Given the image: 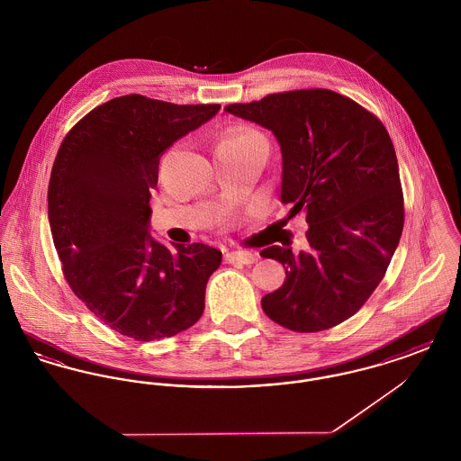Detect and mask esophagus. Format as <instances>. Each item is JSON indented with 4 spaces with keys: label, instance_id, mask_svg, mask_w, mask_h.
Instances as JSON below:
<instances>
[{
    "label": "esophagus",
    "instance_id": "obj_1",
    "mask_svg": "<svg viewBox=\"0 0 461 461\" xmlns=\"http://www.w3.org/2000/svg\"><path fill=\"white\" fill-rule=\"evenodd\" d=\"M224 261L228 264H254L258 261V254L250 250H239V252H226Z\"/></svg>",
    "mask_w": 461,
    "mask_h": 461
}]
</instances>
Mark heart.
I'll list each match as a JSON object with an SVG mask.
<instances>
[{
  "label": "heart",
  "mask_w": 461,
  "mask_h": 461,
  "mask_svg": "<svg viewBox=\"0 0 461 461\" xmlns=\"http://www.w3.org/2000/svg\"><path fill=\"white\" fill-rule=\"evenodd\" d=\"M258 140V134L252 131H245V130H239V131L228 132L221 143H245V141H252Z\"/></svg>",
  "instance_id": "obj_1"
}]
</instances>
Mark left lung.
Wrapping results in <instances>:
<instances>
[{
    "label": "left lung",
    "instance_id": "1",
    "mask_svg": "<svg viewBox=\"0 0 461 461\" xmlns=\"http://www.w3.org/2000/svg\"><path fill=\"white\" fill-rule=\"evenodd\" d=\"M224 110L273 132L282 150V202L306 214L307 250L261 252L285 267L263 297L275 323L301 333L356 314L385 276L404 224L394 145L370 110L331 89L273 93Z\"/></svg>",
    "mask_w": 461,
    "mask_h": 461
}]
</instances>
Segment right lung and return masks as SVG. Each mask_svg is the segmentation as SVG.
Listing matches in <instances>:
<instances>
[{
  "label": "right lung",
  "instance_id": "1",
  "mask_svg": "<svg viewBox=\"0 0 461 461\" xmlns=\"http://www.w3.org/2000/svg\"><path fill=\"white\" fill-rule=\"evenodd\" d=\"M221 105H176L143 95L109 100L67 132L51 167L48 220L72 292L134 340L195 325L222 254L205 243L169 250L149 233L158 160Z\"/></svg>",
  "mask_w": 461,
  "mask_h": 461
}]
</instances>
